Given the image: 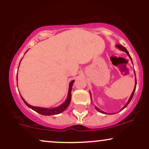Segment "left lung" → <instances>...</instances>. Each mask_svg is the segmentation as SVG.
<instances>
[{
    "instance_id": "obj_1",
    "label": "left lung",
    "mask_w": 149,
    "mask_h": 149,
    "mask_svg": "<svg viewBox=\"0 0 149 149\" xmlns=\"http://www.w3.org/2000/svg\"><path fill=\"white\" fill-rule=\"evenodd\" d=\"M116 47H117L118 49H120V50L123 51V52H126V53H127V55H128V57H129L130 58V59H131L132 62V58H131V57H130V55L129 52H128V51L127 50V49H126L125 47H123V46L120 45H116ZM134 73H135V72H134ZM136 78H135V85H134V90H133L131 96H130V97L129 100H128V102H127V104H126L125 105L124 107L122 108V109H121V111H122L123 109H124L125 108V107H127V106L128 105V104H129L130 102V101L132 100V97H133V95H134V92H135V89H136ZM90 97H91V95H90ZM95 109H96V110L98 111L99 112H100V113H106V114H107V113H106V112H104V111H102V110H100V109H98V108H97V107H95Z\"/></svg>"
}]
</instances>
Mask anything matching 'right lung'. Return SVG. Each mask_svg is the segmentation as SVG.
I'll use <instances>...</instances> for the list:
<instances>
[{
    "label": "right lung",
    "mask_w": 149,
    "mask_h": 149,
    "mask_svg": "<svg viewBox=\"0 0 149 149\" xmlns=\"http://www.w3.org/2000/svg\"><path fill=\"white\" fill-rule=\"evenodd\" d=\"M20 64V63H19ZM19 68V67H18ZM75 80H72V81L70 82L69 83V92H68V95L67 98L63 104H61L60 106L54 108H51V109H48V108H42V107H33V106L30 105L27 103L26 101L24 100L23 97H22V100L24 101L26 105L28 107H29L30 109H31L32 110L35 111L38 113L41 114V115L43 116H52V115H57V114L63 112L66 109V108L69 106L70 102H71V90H72V86L73 83H74Z\"/></svg>",
    "instance_id": "add662e5"
}]
</instances>
